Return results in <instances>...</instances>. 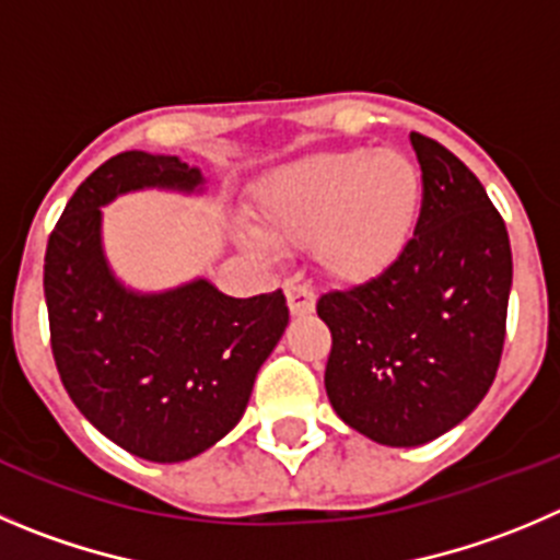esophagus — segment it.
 <instances>
[{
	"mask_svg": "<svg viewBox=\"0 0 560 560\" xmlns=\"http://www.w3.org/2000/svg\"><path fill=\"white\" fill-rule=\"evenodd\" d=\"M285 300H289L291 316H307L316 307V294H313L311 285L296 283V280L285 283Z\"/></svg>",
	"mask_w": 560,
	"mask_h": 560,
	"instance_id": "obj_1",
	"label": "esophagus"
}]
</instances>
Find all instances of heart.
Segmentation results:
<instances>
[{"label":"heart","mask_w":560,"mask_h":560,"mask_svg":"<svg viewBox=\"0 0 560 560\" xmlns=\"http://www.w3.org/2000/svg\"><path fill=\"white\" fill-rule=\"evenodd\" d=\"M423 178L396 148L322 151L277 167L255 189L260 238L283 247L313 242L338 283H371L396 266L415 236Z\"/></svg>","instance_id":"1"}]
</instances>
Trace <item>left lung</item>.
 Returning a JSON list of instances; mask_svg holds the SVG:
<instances>
[{
	"mask_svg": "<svg viewBox=\"0 0 560 560\" xmlns=\"http://www.w3.org/2000/svg\"><path fill=\"white\" fill-rule=\"evenodd\" d=\"M423 203L393 269L318 300L332 332L324 387L343 423L412 448L481 404L498 374L511 291V244L481 180L448 148L409 135Z\"/></svg>",
	"mask_w": 560,
	"mask_h": 560,
	"instance_id": "8db88e82",
	"label": "left lung"
}]
</instances>
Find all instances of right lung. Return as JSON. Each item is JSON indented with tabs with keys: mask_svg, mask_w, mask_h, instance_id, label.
Returning a JSON list of instances; mask_svg holds the SVG:
<instances>
[{
	"mask_svg": "<svg viewBox=\"0 0 560 560\" xmlns=\"http://www.w3.org/2000/svg\"><path fill=\"white\" fill-rule=\"evenodd\" d=\"M137 189L200 191L178 156L126 151L82 180L49 236L51 354L79 412L148 462L203 454L242 420L255 374L289 327L283 291L236 300L209 280L126 289L106 264L101 206Z\"/></svg>",
	"mask_w": 560,
	"mask_h": 560,
	"instance_id": "obj_1",
	"label": "right lung"
}]
</instances>
